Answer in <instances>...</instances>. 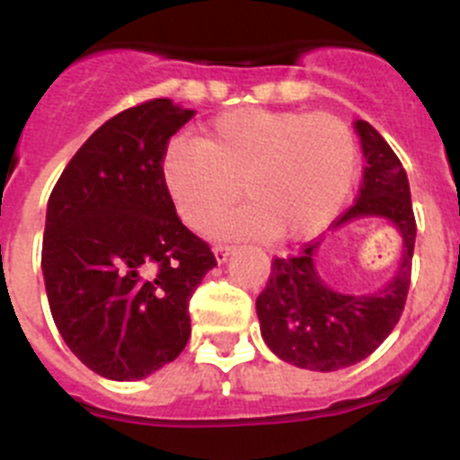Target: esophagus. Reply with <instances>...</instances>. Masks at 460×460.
<instances>
[{
    "instance_id": "esophagus-1",
    "label": "esophagus",
    "mask_w": 460,
    "mask_h": 460,
    "mask_svg": "<svg viewBox=\"0 0 460 460\" xmlns=\"http://www.w3.org/2000/svg\"><path fill=\"white\" fill-rule=\"evenodd\" d=\"M233 251L234 246H230V243H217V246H214V255H217L218 262H226L227 255L233 253Z\"/></svg>"
}]
</instances>
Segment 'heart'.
<instances>
[{"instance_id":"obj_1","label":"heart","mask_w":460,"mask_h":460,"mask_svg":"<svg viewBox=\"0 0 460 460\" xmlns=\"http://www.w3.org/2000/svg\"><path fill=\"white\" fill-rule=\"evenodd\" d=\"M357 161L355 131L332 112L237 108L218 115L198 140L170 142L161 180L190 230H205L242 189L249 202L223 218L217 233L299 242L339 214Z\"/></svg>"}]
</instances>
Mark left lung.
<instances>
[{"label": "left lung", "instance_id": "8db88e82", "mask_svg": "<svg viewBox=\"0 0 460 460\" xmlns=\"http://www.w3.org/2000/svg\"><path fill=\"white\" fill-rule=\"evenodd\" d=\"M355 128L367 156L364 181L355 205L332 227L361 217L387 218L401 233L403 255L392 283L373 295H341L324 286L313 265L318 243L308 242L299 253L271 260L270 280L255 302L260 332L276 357L308 371H339L367 359L401 320L410 290L417 223L408 174L368 121L359 119Z\"/></svg>", "mask_w": 460, "mask_h": 460}]
</instances>
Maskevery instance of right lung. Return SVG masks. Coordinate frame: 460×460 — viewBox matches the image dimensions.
I'll return each instance as SVG.
<instances>
[{"mask_svg": "<svg viewBox=\"0 0 460 460\" xmlns=\"http://www.w3.org/2000/svg\"><path fill=\"white\" fill-rule=\"evenodd\" d=\"M193 115L170 99L124 110L75 152L48 200L40 267L52 320L110 380H140L180 357L190 296L217 267L161 180L170 137Z\"/></svg>", "mask_w": 460, "mask_h": 460, "instance_id": "obj_1", "label": "right lung"}]
</instances>
